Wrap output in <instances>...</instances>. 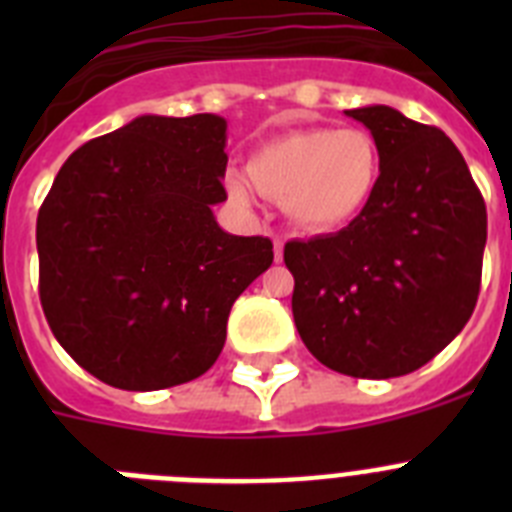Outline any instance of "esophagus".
<instances>
[{"instance_id": "1", "label": "esophagus", "mask_w": 512, "mask_h": 512, "mask_svg": "<svg viewBox=\"0 0 512 512\" xmlns=\"http://www.w3.org/2000/svg\"><path fill=\"white\" fill-rule=\"evenodd\" d=\"M282 248H284V243L279 241V238H274V259L277 261H282Z\"/></svg>"}]
</instances>
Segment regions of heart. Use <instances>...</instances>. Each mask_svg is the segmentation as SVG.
Instances as JSON below:
<instances>
[{
	"label": "heart",
	"instance_id": "heart-1",
	"mask_svg": "<svg viewBox=\"0 0 512 512\" xmlns=\"http://www.w3.org/2000/svg\"><path fill=\"white\" fill-rule=\"evenodd\" d=\"M253 187L284 202L289 217L307 230H338L372 205L382 176L377 140L361 128H302L264 140L248 156ZM251 182L228 176L238 205H251Z\"/></svg>",
	"mask_w": 512,
	"mask_h": 512
}]
</instances>
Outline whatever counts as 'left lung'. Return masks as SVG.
Masks as SVG:
<instances>
[{"label":"left lung","instance_id":"8db88e82","mask_svg":"<svg viewBox=\"0 0 512 512\" xmlns=\"http://www.w3.org/2000/svg\"><path fill=\"white\" fill-rule=\"evenodd\" d=\"M377 140L372 205L338 233L289 241L292 315L320 364L359 379L410 374L472 318L487 243L485 200L443 130L387 104L346 110Z\"/></svg>","mask_w":512,"mask_h":512}]
</instances>
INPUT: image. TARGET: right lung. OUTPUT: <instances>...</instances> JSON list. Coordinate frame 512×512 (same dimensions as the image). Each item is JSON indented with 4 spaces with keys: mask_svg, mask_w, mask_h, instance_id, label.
<instances>
[{
    "mask_svg": "<svg viewBox=\"0 0 512 512\" xmlns=\"http://www.w3.org/2000/svg\"><path fill=\"white\" fill-rule=\"evenodd\" d=\"M220 115H140L76 148L38 212L40 302L56 341L117 390L205 374L233 302L274 261L264 235H230Z\"/></svg>",
    "mask_w": 512,
    "mask_h": 512,
    "instance_id": "right-lung-1",
    "label": "right lung"
}]
</instances>
